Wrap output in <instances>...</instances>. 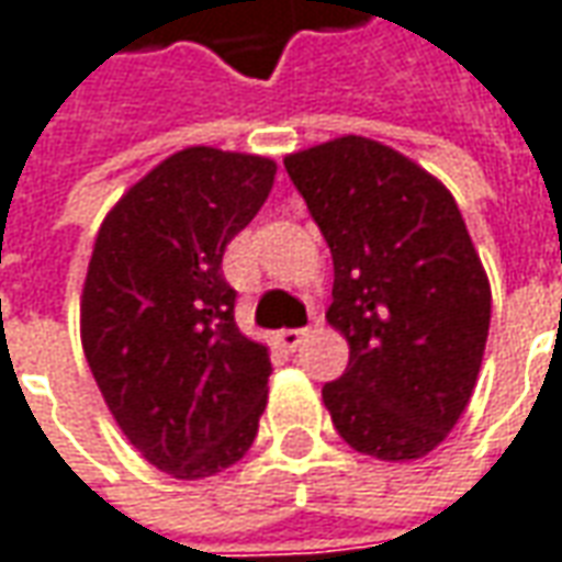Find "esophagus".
<instances>
[{
    "mask_svg": "<svg viewBox=\"0 0 562 562\" xmlns=\"http://www.w3.org/2000/svg\"><path fill=\"white\" fill-rule=\"evenodd\" d=\"M274 340H278V346H284L288 352H293L300 342L306 340V330H303V327H284V330L274 334Z\"/></svg>",
    "mask_w": 562,
    "mask_h": 562,
    "instance_id": "esophagus-1",
    "label": "esophagus"
}]
</instances>
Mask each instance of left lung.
Instances as JSON below:
<instances>
[{
	"label": "left lung",
	"instance_id": "1",
	"mask_svg": "<svg viewBox=\"0 0 562 562\" xmlns=\"http://www.w3.org/2000/svg\"><path fill=\"white\" fill-rule=\"evenodd\" d=\"M334 256L327 325L349 342L322 398L349 446L417 461L446 439L483 364L492 288L446 184L374 138L284 157Z\"/></svg>",
	"mask_w": 562,
	"mask_h": 562
}]
</instances>
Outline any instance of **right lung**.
Segmentation results:
<instances>
[{
	"label": "right lung",
	"instance_id": "right-lung-1",
	"mask_svg": "<svg viewBox=\"0 0 562 562\" xmlns=\"http://www.w3.org/2000/svg\"><path fill=\"white\" fill-rule=\"evenodd\" d=\"M274 160L176 150L111 206L79 300V337L104 405L142 458L206 480L254 446L269 346L240 334L222 256L266 203Z\"/></svg>",
	"mask_w": 562,
	"mask_h": 562
}]
</instances>
